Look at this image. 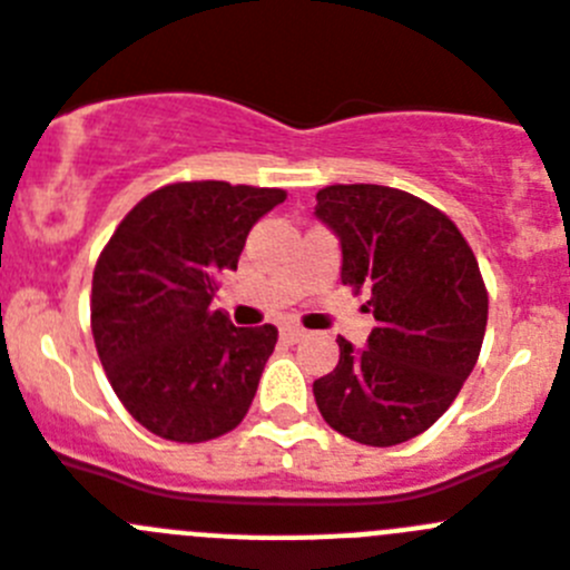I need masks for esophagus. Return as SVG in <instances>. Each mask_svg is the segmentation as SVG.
Here are the masks:
<instances>
[{"label":"esophagus","mask_w":570,"mask_h":570,"mask_svg":"<svg viewBox=\"0 0 570 570\" xmlns=\"http://www.w3.org/2000/svg\"><path fill=\"white\" fill-rule=\"evenodd\" d=\"M282 340L291 342V345H294V342L305 340V331L296 328V325H285V328H282Z\"/></svg>","instance_id":"34e87169"}]
</instances>
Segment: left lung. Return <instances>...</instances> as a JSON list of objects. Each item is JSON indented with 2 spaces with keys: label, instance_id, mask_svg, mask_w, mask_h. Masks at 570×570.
<instances>
[{
  "label": "left lung",
  "instance_id": "8db88e82",
  "mask_svg": "<svg viewBox=\"0 0 570 570\" xmlns=\"http://www.w3.org/2000/svg\"><path fill=\"white\" fill-rule=\"evenodd\" d=\"M316 216L342 242V285L371 299L365 351L340 336V362L314 382L322 420L347 440L387 448L445 414L480 360L488 291L451 216L385 185H328Z\"/></svg>",
  "mask_w": 570,
  "mask_h": 570
}]
</instances>
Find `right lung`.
<instances>
[{
	"mask_svg": "<svg viewBox=\"0 0 570 570\" xmlns=\"http://www.w3.org/2000/svg\"><path fill=\"white\" fill-rule=\"evenodd\" d=\"M282 188L170 183L125 214L90 288V331L114 394L150 434L208 442L245 420L276 328H234L210 308L248 230Z\"/></svg>",
	"mask_w": 570,
	"mask_h": 570,
	"instance_id": "right-lung-1",
	"label": "right lung"
}]
</instances>
